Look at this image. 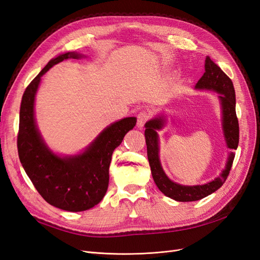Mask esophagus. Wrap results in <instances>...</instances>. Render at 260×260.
Instances as JSON below:
<instances>
[{"mask_svg":"<svg viewBox=\"0 0 260 260\" xmlns=\"http://www.w3.org/2000/svg\"><path fill=\"white\" fill-rule=\"evenodd\" d=\"M149 117H151V114H149L147 111L140 112V113L138 114V123H137L138 128L142 129V128L144 127L145 122L149 119Z\"/></svg>","mask_w":260,"mask_h":260,"instance_id":"obj_1","label":"esophagus"}]
</instances>
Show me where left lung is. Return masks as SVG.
Wrapping results in <instances>:
<instances>
[{"label": "left lung", "instance_id": "left-lung-1", "mask_svg": "<svg viewBox=\"0 0 260 260\" xmlns=\"http://www.w3.org/2000/svg\"><path fill=\"white\" fill-rule=\"evenodd\" d=\"M199 90H211L219 93L220 104L222 108V129L226 145L231 149H237L239 145V121L235 113V91L232 80L228 77L209 56L205 59V73L195 85ZM165 123L162 117H157L145 123V142L147 147V158L152 176L157 187L168 198L178 202H194L206 198L216 192L225 182L231 170L234 153L229 154L224 170L221 175L210 182L203 185H182L171 181L161 168L159 160V145L157 130H160Z\"/></svg>", "mask_w": 260, "mask_h": 260}]
</instances>
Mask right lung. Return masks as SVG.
Wrapping results in <instances>:
<instances>
[{
    "instance_id": "obj_1",
    "label": "right lung",
    "mask_w": 260,
    "mask_h": 260,
    "mask_svg": "<svg viewBox=\"0 0 260 260\" xmlns=\"http://www.w3.org/2000/svg\"><path fill=\"white\" fill-rule=\"evenodd\" d=\"M80 57L82 54L68 52L51 59L23 92L19 112L17 148L22 167L46 202L67 211L90 209L103 200L114 149L137 123L136 117L112 123L79 155L60 157L46 146L35 119V98L41 77L64 59Z\"/></svg>"
}]
</instances>
